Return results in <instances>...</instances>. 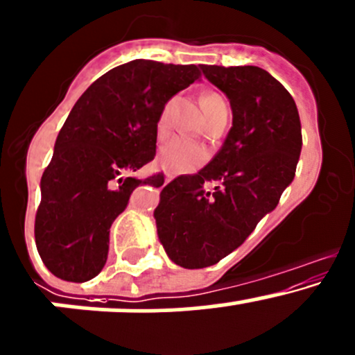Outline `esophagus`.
<instances>
[{
  "label": "esophagus",
  "instance_id": "34e87169",
  "mask_svg": "<svg viewBox=\"0 0 355 355\" xmlns=\"http://www.w3.org/2000/svg\"><path fill=\"white\" fill-rule=\"evenodd\" d=\"M173 180V173H166L165 175V184H168V182Z\"/></svg>",
  "mask_w": 355,
  "mask_h": 355
}]
</instances>
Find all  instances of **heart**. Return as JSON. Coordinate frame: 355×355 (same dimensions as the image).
I'll list each match as a JSON object with an SVG mask.
<instances>
[{
    "label": "heart",
    "mask_w": 355,
    "mask_h": 355,
    "mask_svg": "<svg viewBox=\"0 0 355 355\" xmlns=\"http://www.w3.org/2000/svg\"><path fill=\"white\" fill-rule=\"evenodd\" d=\"M204 114L206 117L218 110L219 107H226L225 100L218 95V93L209 92L200 100ZM170 107L171 102H166L162 112H159L158 122H156V129L159 134H165L170 124ZM209 158V151L206 146L196 143V141L187 139V137H171L166 141L162 148H159V165L171 173H185V171H192L199 168Z\"/></svg>",
    "instance_id": "obj_1"
}]
</instances>
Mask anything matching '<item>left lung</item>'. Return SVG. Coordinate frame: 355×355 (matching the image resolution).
<instances>
[{
  "instance_id": "obj_1",
  "label": "left lung",
  "mask_w": 355,
  "mask_h": 355,
  "mask_svg": "<svg viewBox=\"0 0 355 355\" xmlns=\"http://www.w3.org/2000/svg\"><path fill=\"white\" fill-rule=\"evenodd\" d=\"M200 68L230 100L233 128L202 170L180 175L159 193L158 238L185 268L214 266L243 243L293 182L303 146L294 98L266 69Z\"/></svg>"
}]
</instances>
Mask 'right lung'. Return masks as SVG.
Here are the masks:
<instances>
[{
	"label": "right lung",
	"instance_id": "add662e5",
	"mask_svg": "<svg viewBox=\"0 0 355 355\" xmlns=\"http://www.w3.org/2000/svg\"><path fill=\"white\" fill-rule=\"evenodd\" d=\"M196 64L136 59L117 66L78 98L55 139L40 180L35 243L55 277L85 282L109 255L110 226L139 185L165 184L156 173L132 177L156 155V122L175 93L199 80Z\"/></svg>",
	"mask_w": 355,
	"mask_h": 355
}]
</instances>
